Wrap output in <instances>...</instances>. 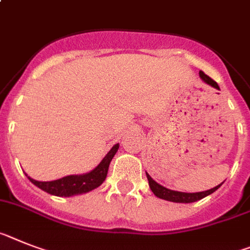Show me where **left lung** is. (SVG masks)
<instances>
[{"instance_id":"left-lung-1","label":"left lung","mask_w":250,"mask_h":250,"mask_svg":"<svg viewBox=\"0 0 250 250\" xmlns=\"http://www.w3.org/2000/svg\"><path fill=\"white\" fill-rule=\"evenodd\" d=\"M200 77L206 83L213 86V87H216V89H219V85H217V83H216V81H213V80L211 79L209 76H207L206 73L202 72V71H200ZM146 175H147L148 186H150L151 190L154 192L155 196L159 197V198H161V200L170 201V202H177V203H190V202H196V201H200V200H202V198H205L206 196H208V194H211V193L215 192V190L217 189L220 186H221V184H219V186H216L215 188H211V189L205 190V192H197V193L178 192V190L167 189V188L163 187L161 184L156 183V182H155V180L152 179V178H151L147 173H146Z\"/></svg>"}]
</instances>
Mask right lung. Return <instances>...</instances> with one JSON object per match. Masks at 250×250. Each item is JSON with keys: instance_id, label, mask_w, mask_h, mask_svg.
I'll use <instances>...</instances> for the list:
<instances>
[{"instance_id": "add662e5", "label": "right lung", "mask_w": 250, "mask_h": 250, "mask_svg": "<svg viewBox=\"0 0 250 250\" xmlns=\"http://www.w3.org/2000/svg\"><path fill=\"white\" fill-rule=\"evenodd\" d=\"M118 148L119 144H115L105 155V157L100 161V164L90 173L81 174V175H67V177L61 178V179L52 180V182H38V180L28 177L26 174L25 175L34 186L41 188L44 192L53 194V196L71 197L75 196V194H83V193H87L98 188L105 180L109 164H110V161L114 157Z\"/></svg>"}]
</instances>
